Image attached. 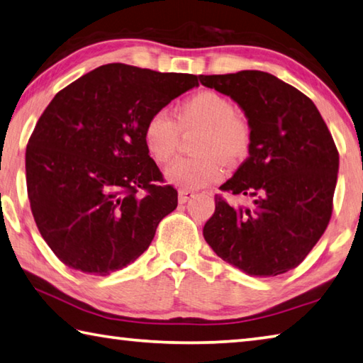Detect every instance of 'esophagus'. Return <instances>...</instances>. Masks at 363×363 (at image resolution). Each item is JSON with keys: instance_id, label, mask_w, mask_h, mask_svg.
<instances>
[{"instance_id": "34e87169", "label": "esophagus", "mask_w": 363, "mask_h": 363, "mask_svg": "<svg viewBox=\"0 0 363 363\" xmlns=\"http://www.w3.org/2000/svg\"><path fill=\"white\" fill-rule=\"evenodd\" d=\"M177 199H179L181 204H184V203H187L189 200L195 199V194L190 192V190H179V194H177Z\"/></svg>"}]
</instances>
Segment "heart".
Listing matches in <instances>:
<instances>
[{"instance_id":"1","label":"heart","mask_w":363,"mask_h":363,"mask_svg":"<svg viewBox=\"0 0 363 363\" xmlns=\"http://www.w3.org/2000/svg\"><path fill=\"white\" fill-rule=\"evenodd\" d=\"M200 128L195 152L190 159L174 162L167 169V181L182 190H199L217 182L223 176V162L235 160L246 152L249 127L233 114V104L213 90H203L190 96L176 111V122L164 111L147 118L143 141L155 162L167 163L177 149L179 130Z\"/></svg>"}]
</instances>
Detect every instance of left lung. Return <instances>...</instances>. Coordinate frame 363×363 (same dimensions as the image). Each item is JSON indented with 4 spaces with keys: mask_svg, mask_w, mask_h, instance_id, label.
<instances>
[{
    "mask_svg": "<svg viewBox=\"0 0 363 363\" xmlns=\"http://www.w3.org/2000/svg\"><path fill=\"white\" fill-rule=\"evenodd\" d=\"M245 113L249 157L222 190L252 199L233 208L216 199L203 236L223 262L257 278L298 267L332 216L340 157L315 104L269 72L200 76Z\"/></svg>",
    "mask_w": 363,
    "mask_h": 363,
    "instance_id": "1",
    "label": "left lung"
}]
</instances>
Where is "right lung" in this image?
Listing matches in <instances>:
<instances>
[{
  "mask_svg": "<svg viewBox=\"0 0 363 363\" xmlns=\"http://www.w3.org/2000/svg\"><path fill=\"white\" fill-rule=\"evenodd\" d=\"M194 87V74L109 63L49 103L26 146V189L39 233L65 265L108 276L147 250L177 192L155 184L162 173L143 130Z\"/></svg>",
  "mask_w": 363,
  "mask_h": 363,
  "instance_id": "1",
  "label": "right lung"
}]
</instances>
